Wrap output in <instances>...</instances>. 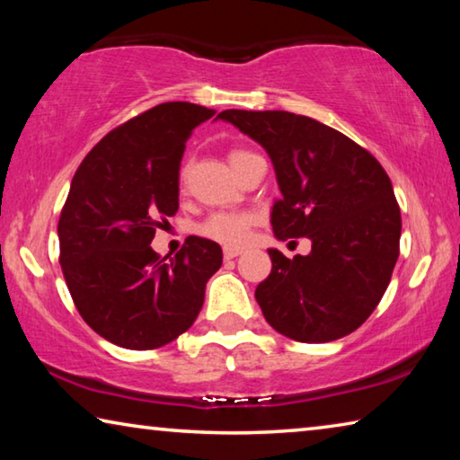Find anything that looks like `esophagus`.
I'll list each match as a JSON object with an SVG mask.
<instances>
[{"mask_svg":"<svg viewBox=\"0 0 460 460\" xmlns=\"http://www.w3.org/2000/svg\"><path fill=\"white\" fill-rule=\"evenodd\" d=\"M239 253H241V249H239V247H225V249H223L225 260H233V258H237Z\"/></svg>","mask_w":460,"mask_h":460,"instance_id":"obj_1","label":"esophagus"}]
</instances>
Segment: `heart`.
<instances>
[{
	"mask_svg": "<svg viewBox=\"0 0 460 460\" xmlns=\"http://www.w3.org/2000/svg\"><path fill=\"white\" fill-rule=\"evenodd\" d=\"M252 154L247 150H233L229 154V162L235 164L239 158ZM258 223L255 213L249 211H217L207 217L205 221L199 225V235L205 239L217 241L225 247H241L245 245L249 237H252L253 225Z\"/></svg>",
	"mask_w": 460,
	"mask_h": 460,
	"instance_id": "heart-1",
	"label": "heart"
}]
</instances>
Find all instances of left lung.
Returning a JSON list of instances; mask_svg holds the SVG:
<instances>
[{"instance_id": "8db88e82", "label": "left lung", "mask_w": 460, "mask_h": 460, "mask_svg": "<svg viewBox=\"0 0 460 460\" xmlns=\"http://www.w3.org/2000/svg\"><path fill=\"white\" fill-rule=\"evenodd\" d=\"M219 119L270 154L282 190L271 208L276 237L313 241L294 260L268 249L271 274L255 290L266 321L300 342L351 334L379 305L400 255L402 215L384 166L306 115L227 109Z\"/></svg>"}]
</instances>
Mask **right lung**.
Here are the masks:
<instances>
[{
  "instance_id": "1",
  "label": "right lung",
  "mask_w": 460,
  "mask_h": 460,
  "mask_svg": "<svg viewBox=\"0 0 460 460\" xmlns=\"http://www.w3.org/2000/svg\"><path fill=\"white\" fill-rule=\"evenodd\" d=\"M213 109L170 101L121 123L84 155L58 219L60 268L83 321L113 345L158 349L189 331L219 243L189 237L172 260L150 247L178 211L186 139Z\"/></svg>"
}]
</instances>
